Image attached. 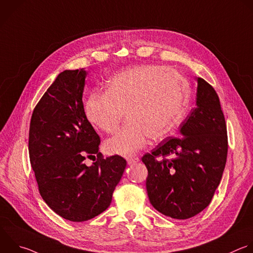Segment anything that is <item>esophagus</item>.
<instances>
[{
	"mask_svg": "<svg viewBox=\"0 0 253 253\" xmlns=\"http://www.w3.org/2000/svg\"><path fill=\"white\" fill-rule=\"evenodd\" d=\"M139 162V158L138 157H130V158H127V163L128 165H133V164H136Z\"/></svg>",
	"mask_w": 253,
	"mask_h": 253,
	"instance_id": "34e87169",
	"label": "esophagus"
}]
</instances>
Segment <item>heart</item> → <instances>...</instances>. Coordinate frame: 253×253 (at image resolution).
<instances>
[{
    "instance_id": "obj_1",
    "label": "heart",
    "mask_w": 253,
    "mask_h": 253,
    "mask_svg": "<svg viewBox=\"0 0 253 253\" xmlns=\"http://www.w3.org/2000/svg\"><path fill=\"white\" fill-rule=\"evenodd\" d=\"M189 102L185 77L160 65H139L110 77L105 92L93 91L84 104L88 121L105 133L120 126L125 112L127 125L104 144L110 155L132 156L152 137L164 139L184 117Z\"/></svg>"
}]
</instances>
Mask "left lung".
I'll list each match as a JSON object with an SVG mask.
<instances>
[{
    "mask_svg": "<svg viewBox=\"0 0 253 253\" xmlns=\"http://www.w3.org/2000/svg\"><path fill=\"white\" fill-rule=\"evenodd\" d=\"M197 80L196 106L180 125L182 137H168L142 157L150 203L177 219L193 217L210 205L227 157L226 124L218 96L205 79Z\"/></svg>",
    "mask_w": 253,
    "mask_h": 253,
    "instance_id": "obj_1",
    "label": "left lung"
}]
</instances>
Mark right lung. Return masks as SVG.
<instances>
[{
  "label": "right lung",
  "mask_w": 253,
  "mask_h": 253,
  "mask_svg": "<svg viewBox=\"0 0 253 253\" xmlns=\"http://www.w3.org/2000/svg\"><path fill=\"white\" fill-rule=\"evenodd\" d=\"M87 72L64 70L34 109L29 134L30 161L45 204L61 217L85 221L111 204L127 162L103 158L100 138L84 112L82 93ZM86 157L94 158L87 166Z\"/></svg>",
  "instance_id": "obj_1"
}]
</instances>
